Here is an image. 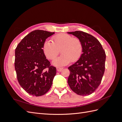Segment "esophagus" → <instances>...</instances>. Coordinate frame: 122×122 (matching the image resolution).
I'll use <instances>...</instances> for the list:
<instances>
[{"mask_svg":"<svg viewBox=\"0 0 122 122\" xmlns=\"http://www.w3.org/2000/svg\"><path fill=\"white\" fill-rule=\"evenodd\" d=\"M63 69H64V68H62V67H57L56 68V70L58 72L61 71V70Z\"/></svg>","mask_w":122,"mask_h":122,"instance_id":"esophagus-1","label":"esophagus"}]
</instances>
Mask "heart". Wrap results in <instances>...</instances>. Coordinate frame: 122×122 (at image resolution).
I'll list each match as a JSON object with an SVG mask.
<instances>
[{
	"mask_svg": "<svg viewBox=\"0 0 122 122\" xmlns=\"http://www.w3.org/2000/svg\"><path fill=\"white\" fill-rule=\"evenodd\" d=\"M43 51L46 57L52 60L61 52L60 57L53 61L55 66H62L71 61H75L80 57L83 51V45L81 40L65 33L53 36L52 42L46 40L43 45Z\"/></svg>",
	"mask_w": 122,
	"mask_h": 122,
	"instance_id": "obj_1",
	"label": "heart"
}]
</instances>
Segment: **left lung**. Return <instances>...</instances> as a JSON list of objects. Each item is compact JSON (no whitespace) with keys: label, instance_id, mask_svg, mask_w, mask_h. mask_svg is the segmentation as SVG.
Segmentation results:
<instances>
[{"label":"left lung","instance_id":"obj_1","mask_svg":"<svg viewBox=\"0 0 122 122\" xmlns=\"http://www.w3.org/2000/svg\"><path fill=\"white\" fill-rule=\"evenodd\" d=\"M79 38L83 45L82 53L75 64L68 68V83L71 89L81 96H88L100 84L105 71L106 54L99 41L81 31L68 32Z\"/></svg>","mask_w":122,"mask_h":122}]
</instances>
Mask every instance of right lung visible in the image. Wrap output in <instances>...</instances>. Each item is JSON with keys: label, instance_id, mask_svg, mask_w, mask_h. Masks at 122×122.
<instances>
[{"label": "right lung", "instance_id": "right-lung-1", "mask_svg": "<svg viewBox=\"0 0 122 122\" xmlns=\"http://www.w3.org/2000/svg\"><path fill=\"white\" fill-rule=\"evenodd\" d=\"M54 34L36 30L22 40L15 49V68L21 86L31 95L45 94L52 86L56 69L50 66L43 51L47 38Z\"/></svg>", "mask_w": 122, "mask_h": 122}]
</instances>
